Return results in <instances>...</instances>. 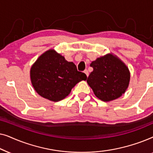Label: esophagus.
I'll return each mask as SVG.
<instances>
[{"instance_id": "obj_1", "label": "esophagus", "mask_w": 153, "mask_h": 153, "mask_svg": "<svg viewBox=\"0 0 153 153\" xmlns=\"http://www.w3.org/2000/svg\"><path fill=\"white\" fill-rule=\"evenodd\" d=\"M84 73H85V74H86V76H88V75H89L88 71L87 70H84Z\"/></svg>"}]
</instances>
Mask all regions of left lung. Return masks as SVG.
Segmentation results:
<instances>
[{
	"instance_id": "1",
	"label": "left lung",
	"mask_w": 153,
	"mask_h": 153,
	"mask_svg": "<svg viewBox=\"0 0 153 153\" xmlns=\"http://www.w3.org/2000/svg\"><path fill=\"white\" fill-rule=\"evenodd\" d=\"M93 71L87 83L95 96L104 102L120 97L129 85L130 74L127 67L112 54L97 58L91 64Z\"/></svg>"
}]
</instances>
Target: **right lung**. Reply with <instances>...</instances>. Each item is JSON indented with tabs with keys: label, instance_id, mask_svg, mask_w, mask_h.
I'll use <instances>...</instances> for the list:
<instances>
[{
	"label": "right lung",
	"instance_id": "obj_1",
	"mask_svg": "<svg viewBox=\"0 0 153 153\" xmlns=\"http://www.w3.org/2000/svg\"><path fill=\"white\" fill-rule=\"evenodd\" d=\"M31 82L39 95L53 102L63 100L72 88L82 80H86L85 73L79 72L72 62L53 49L39 57L30 69Z\"/></svg>",
	"mask_w": 153,
	"mask_h": 153
}]
</instances>
